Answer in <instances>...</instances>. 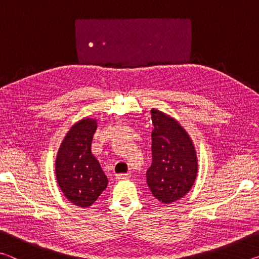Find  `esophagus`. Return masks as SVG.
Returning <instances> with one entry per match:
<instances>
[{
    "instance_id": "34e87169",
    "label": "esophagus",
    "mask_w": 259,
    "mask_h": 259,
    "mask_svg": "<svg viewBox=\"0 0 259 259\" xmlns=\"http://www.w3.org/2000/svg\"><path fill=\"white\" fill-rule=\"evenodd\" d=\"M115 178L117 179V181H123V179L130 178V174H117Z\"/></svg>"
}]
</instances>
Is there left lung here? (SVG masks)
<instances>
[{"instance_id":"obj_1","label":"left lung","mask_w":259,"mask_h":259,"mask_svg":"<svg viewBox=\"0 0 259 259\" xmlns=\"http://www.w3.org/2000/svg\"><path fill=\"white\" fill-rule=\"evenodd\" d=\"M152 165L147 185L162 203L182 199L191 190L198 174V159L192 139L177 120L152 109Z\"/></svg>"}]
</instances>
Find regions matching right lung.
Instances as JSON below:
<instances>
[{
  "instance_id": "add662e5",
  "label": "right lung",
  "mask_w": 259,
  "mask_h": 259,
  "mask_svg": "<svg viewBox=\"0 0 259 259\" xmlns=\"http://www.w3.org/2000/svg\"><path fill=\"white\" fill-rule=\"evenodd\" d=\"M97 122L83 119L61 143L56 159V178L64 195L77 207L88 208L107 187L108 179L91 153Z\"/></svg>"
}]
</instances>
